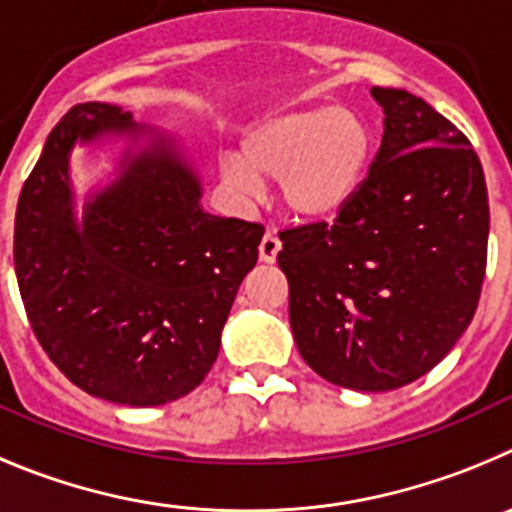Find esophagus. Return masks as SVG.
<instances>
[{"label": "esophagus", "mask_w": 512, "mask_h": 512, "mask_svg": "<svg viewBox=\"0 0 512 512\" xmlns=\"http://www.w3.org/2000/svg\"><path fill=\"white\" fill-rule=\"evenodd\" d=\"M280 247H283V242L278 239V234L267 232L260 242V262H265V265H273L275 257H278V252H280Z\"/></svg>", "instance_id": "1"}]
</instances>
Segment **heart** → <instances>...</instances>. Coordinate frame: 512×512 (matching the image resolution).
<instances>
[{
    "label": "heart",
    "instance_id": "b5f03b06",
    "mask_svg": "<svg viewBox=\"0 0 512 512\" xmlns=\"http://www.w3.org/2000/svg\"><path fill=\"white\" fill-rule=\"evenodd\" d=\"M375 158V130L352 107L283 109L255 122L239 140V158L222 160L237 191H257V178L278 181L283 204L303 219H331L357 196Z\"/></svg>",
    "mask_w": 512,
    "mask_h": 512
}]
</instances>
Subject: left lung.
<instances>
[{"mask_svg": "<svg viewBox=\"0 0 512 512\" xmlns=\"http://www.w3.org/2000/svg\"><path fill=\"white\" fill-rule=\"evenodd\" d=\"M382 142L336 222L280 234L293 339L316 375L385 393L434 370L467 331L487 265L485 173L431 104L375 89Z\"/></svg>", "mask_w": 512, "mask_h": 512, "instance_id": "obj_1", "label": "left lung"}]
</instances>
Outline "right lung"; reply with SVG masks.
Masks as SVG:
<instances>
[{"mask_svg": "<svg viewBox=\"0 0 512 512\" xmlns=\"http://www.w3.org/2000/svg\"><path fill=\"white\" fill-rule=\"evenodd\" d=\"M119 139L118 178L78 220L72 147ZM201 193L176 137L117 104H78L45 140L17 204L15 273L38 342L94 398L165 405L216 362L265 229L206 214Z\"/></svg>", "mask_w": 512, "mask_h": 512, "instance_id": "right-lung-1", "label": "right lung"}]
</instances>
